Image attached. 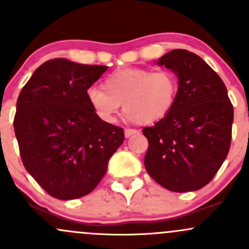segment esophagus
Returning a JSON list of instances; mask_svg holds the SVG:
<instances>
[{"mask_svg":"<svg viewBox=\"0 0 249 249\" xmlns=\"http://www.w3.org/2000/svg\"><path fill=\"white\" fill-rule=\"evenodd\" d=\"M137 132H138L137 130H135V129H125L124 135H125V137L129 138V137H131L132 135H135V133H137Z\"/></svg>","mask_w":249,"mask_h":249,"instance_id":"34e87169","label":"esophagus"}]
</instances>
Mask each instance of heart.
<instances>
[{"label": "heart", "instance_id": "heart-1", "mask_svg": "<svg viewBox=\"0 0 249 249\" xmlns=\"http://www.w3.org/2000/svg\"><path fill=\"white\" fill-rule=\"evenodd\" d=\"M178 87V78L169 70L126 68L105 78L104 89L90 87L86 95L95 116L105 123H113L123 105L127 119L151 124L169 113Z\"/></svg>", "mask_w": 249, "mask_h": 249}]
</instances>
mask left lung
I'll return each instance as SVG.
<instances>
[{
  "label": "left lung",
  "mask_w": 249,
  "mask_h": 249,
  "mask_svg": "<svg viewBox=\"0 0 249 249\" xmlns=\"http://www.w3.org/2000/svg\"><path fill=\"white\" fill-rule=\"evenodd\" d=\"M156 64L171 70L179 87L169 113L143 129L149 142L145 169L173 192L200 190L228 155L232 105L223 81L198 54L172 50Z\"/></svg>",
  "instance_id": "1"
}]
</instances>
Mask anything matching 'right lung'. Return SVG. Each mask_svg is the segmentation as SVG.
<instances>
[{
	"label": "right lung",
	"mask_w": 249,
	"mask_h": 249,
	"mask_svg": "<svg viewBox=\"0 0 249 249\" xmlns=\"http://www.w3.org/2000/svg\"><path fill=\"white\" fill-rule=\"evenodd\" d=\"M107 68L50 59L18 98L14 130L23 166L57 199L90 193L124 142V130L99 119L86 95Z\"/></svg>",
	"instance_id": "obj_1"
}]
</instances>
